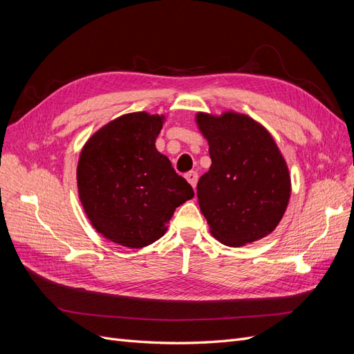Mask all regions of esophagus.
Listing matches in <instances>:
<instances>
[{
    "mask_svg": "<svg viewBox=\"0 0 354 354\" xmlns=\"http://www.w3.org/2000/svg\"><path fill=\"white\" fill-rule=\"evenodd\" d=\"M186 180L192 185V187L195 189L196 183H198V173H196V171H190V173H187L186 174Z\"/></svg>",
    "mask_w": 354,
    "mask_h": 354,
    "instance_id": "esophagus-1",
    "label": "esophagus"
}]
</instances>
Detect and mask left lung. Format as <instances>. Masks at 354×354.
<instances>
[{
	"instance_id": "obj_1",
	"label": "left lung",
	"mask_w": 354,
	"mask_h": 354,
	"mask_svg": "<svg viewBox=\"0 0 354 354\" xmlns=\"http://www.w3.org/2000/svg\"><path fill=\"white\" fill-rule=\"evenodd\" d=\"M212 164L196 187L201 212L214 238L242 246L264 238L282 220L291 178L273 137L252 118L198 113Z\"/></svg>"
}]
</instances>
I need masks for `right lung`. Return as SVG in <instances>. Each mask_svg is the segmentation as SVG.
Segmentation results:
<instances>
[{"label": "right lung", "mask_w": 354, "mask_h": 354, "mask_svg": "<svg viewBox=\"0 0 354 354\" xmlns=\"http://www.w3.org/2000/svg\"><path fill=\"white\" fill-rule=\"evenodd\" d=\"M164 116L122 115L85 143L78 160L80 199L94 229L128 248L158 241L177 207L194 198L155 140Z\"/></svg>", "instance_id": "1"}]
</instances>
